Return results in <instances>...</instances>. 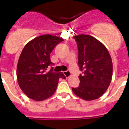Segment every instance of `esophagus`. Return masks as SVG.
I'll list each match as a JSON object with an SVG mask.
<instances>
[{"label": "esophagus", "mask_w": 129, "mask_h": 129, "mask_svg": "<svg viewBox=\"0 0 129 129\" xmlns=\"http://www.w3.org/2000/svg\"><path fill=\"white\" fill-rule=\"evenodd\" d=\"M63 74L66 76V78H68L71 76V73H70V71H66V72H63Z\"/></svg>", "instance_id": "esophagus-1"}]
</instances>
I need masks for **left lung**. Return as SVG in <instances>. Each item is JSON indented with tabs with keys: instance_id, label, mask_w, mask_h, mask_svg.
Masks as SVG:
<instances>
[{
	"instance_id": "8db88e82",
	"label": "left lung",
	"mask_w": 129,
	"mask_h": 129,
	"mask_svg": "<svg viewBox=\"0 0 129 129\" xmlns=\"http://www.w3.org/2000/svg\"><path fill=\"white\" fill-rule=\"evenodd\" d=\"M78 48V65L83 74L79 85L72 88L75 95L86 101L95 100L106 91L111 81L113 63L108 50L91 36H74Z\"/></svg>"
}]
</instances>
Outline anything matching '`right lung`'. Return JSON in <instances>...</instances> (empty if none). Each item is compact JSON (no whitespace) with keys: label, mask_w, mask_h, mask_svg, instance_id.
I'll use <instances>...</instances> for the list:
<instances>
[{"label":"right lung","mask_w":129,"mask_h":129,"mask_svg":"<svg viewBox=\"0 0 129 129\" xmlns=\"http://www.w3.org/2000/svg\"><path fill=\"white\" fill-rule=\"evenodd\" d=\"M63 40L57 36L45 34L27 43L18 61L16 75L20 87L28 97L40 101L55 93L59 78L65 79L62 72H47L54 64L50 54L55 46Z\"/></svg>","instance_id":"1"}]
</instances>
